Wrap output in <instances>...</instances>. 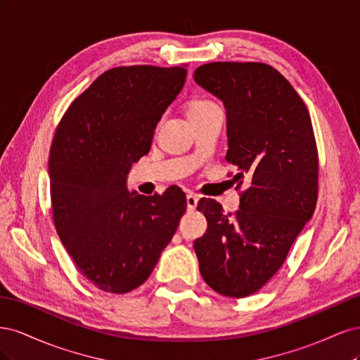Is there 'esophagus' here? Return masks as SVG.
<instances>
[{"label":"esophagus","instance_id":"esophagus-1","mask_svg":"<svg viewBox=\"0 0 360 360\" xmlns=\"http://www.w3.org/2000/svg\"><path fill=\"white\" fill-rule=\"evenodd\" d=\"M198 201H200V198H198V195H195V193H188L186 195V202H188V209L189 210H193V209H197V205H198Z\"/></svg>","mask_w":360,"mask_h":360}]
</instances>
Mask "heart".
Listing matches in <instances>:
<instances>
[{"instance_id":"1","label":"heart","mask_w":360,"mask_h":360,"mask_svg":"<svg viewBox=\"0 0 360 360\" xmlns=\"http://www.w3.org/2000/svg\"><path fill=\"white\" fill-rule=\"evenodd\" d=\"M213 105H214L213 102L205 101V99L192 101L191 105H189V112H192V111H200V110H204V108H209V106H213Z\"/></svg>"}]
</instances>
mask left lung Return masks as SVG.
Listing matches in <instances>:
<instances>
[{
	"mask_svg": "<svg viewBox=\"0 0 360 360\" xmlns=\"http://www.w3.org/2000/svg\"><path fill=\"white\" fill-rule=\"evenodd\" d=\"M193 79L224 102L225 159L237 167L236 180L249 179L234 214H224L214 200L200 201L207 230L193 249L207 285L246 297L284 264L314 214L319 153L311 117L291 84L264 63L202 64Z\"/></svg>",
	"mask_w": 360,
	"mask_h": 360,
	"instance_id": "left-lung-1",
	"label": "left lung"
}]
</instances>
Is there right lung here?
I'll list each match as a JSON object with an SVG mask.
<instances>
[{
	"label": "right lung",
	"instance_id": "right-lung-1",
	"mask_svg": "<svg viewBox=\"0 0 360 360\" xmlns=\"http://www.w3.org/2000/svg\"><path fill=\"white\" fill-rule=\"evenodd\" d=\"M186 73L183 66L106 70L70 103L53 135V224L76 269L103 291L144 284L186 212L177 186L153 197L126 186Z\"/></svg>",
	"mask_w": 360,
	"mask_h": 360
}]
</instances>
